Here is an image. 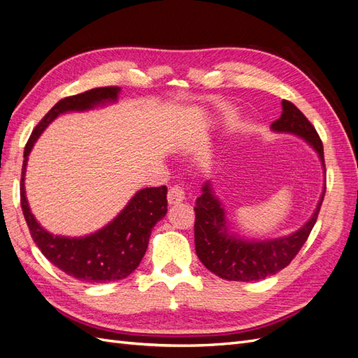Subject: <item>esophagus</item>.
<instances>
[{"label": "esophagus", "mask_w": 358, "mask_h": 358, "mask_svg": "<svg viewBox=\"0 0 358 358\" xmlns=\"http://www.w3.org/2000/svg\"><path fill=\"white\" fill-rule=\"evenodd\" d=\"M186 199V193H185V189H182L181 186H172L168 192V202L169 203H180Z\"/></svg>", "instance_id": "esophagus-1"}]
</instances>
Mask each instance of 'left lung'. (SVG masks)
Listing matches in <instances>:
<instances>
[{
  "mask_svg": "<svg viewBox=\"0 0 358 358\" xmlns=\"http://www.w3.org/2000/svg\"><path fill=\"white\" fill-rule=\"evenodd\" d=\"M271 129L289 131L308 141L318 152L325 169L324 147L318 131L289 100L282 101V115L273 122ZM324 195L325 187L313 216L297 232L275 240L246 241L229 236L224 211L219 199L213 195L210 182H206L195 207V248L199 261L224 280L253 282L275 274L291 264L308 240L318 219Z\"/></svg>",
  "mask_w": 358,
  "mask_h": 358,
  "instance_id": "left-lung-1",
  "label": "left lung"
}]
</instances>
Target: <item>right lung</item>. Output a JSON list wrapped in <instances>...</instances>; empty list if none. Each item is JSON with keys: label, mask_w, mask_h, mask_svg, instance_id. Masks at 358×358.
<instances>
[{"label": "right lung", "mask_w": 358, "mask_h": 358, "mask_svg": "<svg viewBox=\"0 0 358 358\" xmlns=\"http://www.w3.org/2000/svg\"><path fill=\"white\" fill-rule=\"evenodd\" d=\"M118 93L120 87H101L61 99L36 126L24 150L20 207L29 234L37 248L55 267L71 278L90 283L115 282L127 278L136 270L148 248L151 229L168 211V187L139 190L126 208L105 228L87 237L69 238L52 236L37 223L28 207L24 177L29 151L50 121L67 110H85L99 103L117 100Z\"/></svg>", "instance_id": "right-lung-1"}]
</instances>
